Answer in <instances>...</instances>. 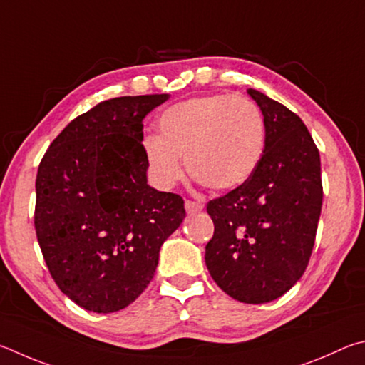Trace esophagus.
Masks as SVG:
<instances>
[{
	"mask_svg": "<svg viewBox=\"0 0 365 365\" xmlns=\"http://www.w3.org/2000/svg\"><path fill=\"white\" fill-rule=\"evenodd\" d=\"M184 207H186V212L189 215H194V213H199L203 210V203L200 202H194V200H186L184 203Z\"/></svg>",
	"mask_w": 365,
	"mask_h": 365,
	"instance_id": "esophagus-1",
	"label": "esophagus"
}]
</instances>
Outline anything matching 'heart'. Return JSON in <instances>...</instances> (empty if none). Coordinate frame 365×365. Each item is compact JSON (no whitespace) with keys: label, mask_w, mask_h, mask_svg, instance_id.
<instances>
[{"label":"heart","mask_w":365,"mask_h":365,"mask_svg":"<svg viewBox=\"0 0 365 365\" xmlns=\"http://www.w3.org/2000/svg\"><path fill=\"white\" fill-rule=\"evenodd\" d=\"M158 136L143 139L150 181L171 189L182 178V163L195 181L212 190H231L258 168L264 150V118L242 96L207 94L176 102L160 113Z\"/></svg>","instance_id":"1"}]
</instances>
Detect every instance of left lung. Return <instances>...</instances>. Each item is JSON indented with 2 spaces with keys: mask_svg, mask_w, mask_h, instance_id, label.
<instances>
[{
  "mask_svg": "<svg viewBox=\"0 0 365 365\" xmlns=\"http://www.w3.org/2000/svg\"><path fill=\"white\" fill-rule=\"evenodd\" d=\"M247 93L264 117L263 157L248 181L207 205L215 234L205 263L229 297L261 304L289 292L308 266L322 208L321 157L297 113Z\"/></svg>",
  "mask_w": 365,
  "mask_h": 365,
  "instance_id": "1",
  "label": "left lung"
}]
</instances>
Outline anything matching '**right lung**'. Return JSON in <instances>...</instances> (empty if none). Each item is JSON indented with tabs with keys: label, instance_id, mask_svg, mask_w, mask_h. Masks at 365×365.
<instances>
[{
	"label": "right lung",
	"instance_id": "1",
	"mask_svg": "<svg viewBox=\"0 0 365 365\" xmlns=\"http://www.w3.org/2000/svg\"><path fill=\"white\" fill-rule=\"evenodd\" d=\"M168 98L101 102L63 128L38 168V244L57 287L86 311L131 304L186 218L181 197L147 184L143 120Z\"/></svg>",
	"mask_w": 365,
	"mask_h": 365
}]
</instances>
